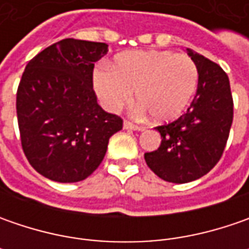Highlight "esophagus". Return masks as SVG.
<instances>
[{
  "label": "esophagus",
  "instance_id": "esophagus-1",
  "mask_svg": "<svg viewBox=\"0 0 249 249\" xmlns=\"http://www.w3.org/2000/svg\"><path fill=\"white\" fill-rule=\"evenodd\" d=\"M123 129L134 130V131H140V130H142L140 126L134 124V123H131V122H129V120H124V122H123Z\"/></svg>",
  "mask_w": 249,
  "mask_h": 249
}]
</instances>
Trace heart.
<instances>
[{"mask_svg":"<svg viewBox=\"0 0 249 249\" xmlns=\"http://www.w3.org/2000/svg\"><path fill=\"white\" fill-rule=\"evenodd\" d=\"M196 62L172 51H134L119 55L115 68L101 65L92 74V86L105 109L116 112L134 97L140 110H148L157 122L180 116L198 86Z\"/></svg>","mask_w":249,"mask_h":249,"instance_id":"heart-1","label":"heart"}]
</instances>
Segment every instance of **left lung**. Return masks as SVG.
I'll return each mask as SVG.
<instances>
[{
  "instance_id": "obj_1",
  "label": "left lung",
  "mask_w": 249,
  "mask_h": 249,
  "mask_svg": "<svg viewBox=\"0 0 249 249\" xmlns=\"http://www.w3.org/2000/svg\"><path fill=\"white\" fill-rule=\"evenodd\" d=\"M198 68L194 100L184 115L158 126L160 145L144 154L148 167L169 183H188L206 175L225 151L233 123V97L225 71L187 48Z\"/></svg>"
}]
</instances>
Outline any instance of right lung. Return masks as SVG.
<instances>
[{"label":"right lung","instance_id":"1","mask_svg":"<svg viewBox=\"0 0 249 249\" xmlns=\"http://www.w3.org/2000/svg\"><path fill=\"white\" fill-rule=\"evenodd\" d=\"M105 43L65 38L26 65L16 94L20 141L29 163L58 183L82 181L100 166L119 116L97 104L94 63Z\"/></svg>","mask_w":249,"mask_h":249}]
</instances>
